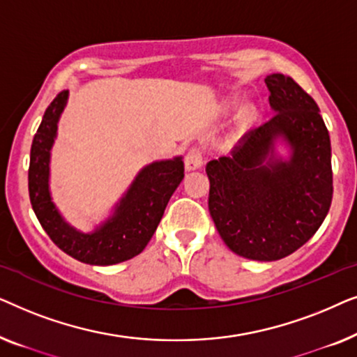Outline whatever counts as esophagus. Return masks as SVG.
I'll return each mask as SVG.
<instances>
[{"label":"esophagus","mask_w":357,"mask_h":357,"mask_svg":"<svg viewBox=\"0 0 357 357\" xmlns=\"http://www.w3.org/2000/svg\"><path fill=\"white\" fill-rule=\"evenodd\" d=\"M202 165H203L202 149L192 148L187 153V155H185V169H187L188 172H192V170L202 169Z\"/></svg>","instance_id":"34e87169"}]
</instances>
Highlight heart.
Masks as SVG:
<instances>
[{
    "label": "heart",
    "instance_id": "obj_1",
    "mask_svg": "<svg viewBox=\"0 0 357 357\" xmlns=\"http://www.w3.org/2000/svg\"><path fill=\"white\" fill-rule=\"evenodd\" d=\"M252 120V110H245L242 114V119H241V121L242 123H248V121Z\"/></svg>",
    "mask_w": 357,
    "mask_h": 357
}]
</instances>
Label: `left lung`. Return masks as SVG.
<instances>
[{"label": "left lung", "instance_id": "left-lung-1", "mask_svg": "<svg viewBox=\"0 0 357 357\" xmlns=\"http://www.w3.org/2000/svg\"><path fill=\"white\" fill-rule=\"evenodd\" d=\"M265 82L275 115L243 135L232 158L208 162V208L234 253L275 261L319 231L331 204L333 174L330 135L315 100L289 76L278 73ZM278 142L288 148L286 158Z\"/></svg>", "mask_w": 357, "mask_h": 357}]
</instances>
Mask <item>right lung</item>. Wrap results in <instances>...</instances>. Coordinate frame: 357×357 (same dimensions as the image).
Wrapping results in <instances>:
<instances>
[{
  "label": "right lung",
  "mask_w": 357,
  "mask_h": 357,
  "mask_svg": "<svg viewBox=\"0 0 357 357\" xmlns=\"http://www.w3.org/2000/svg\"><path fill=\"white\" fill-rule=\"evenodd\" d=\"M68 96L70 92L61 91L53 99L33 136L29 165L32 209L48 237L70 257L87 265H116L139 255L148 245L170 197L183 180L182 155L144 165L112 208L110 216L94 231H79L61 216L50 193L52 148Z\"/></svg>",
  "instance_id": "obj_1"
}]
</instances>
